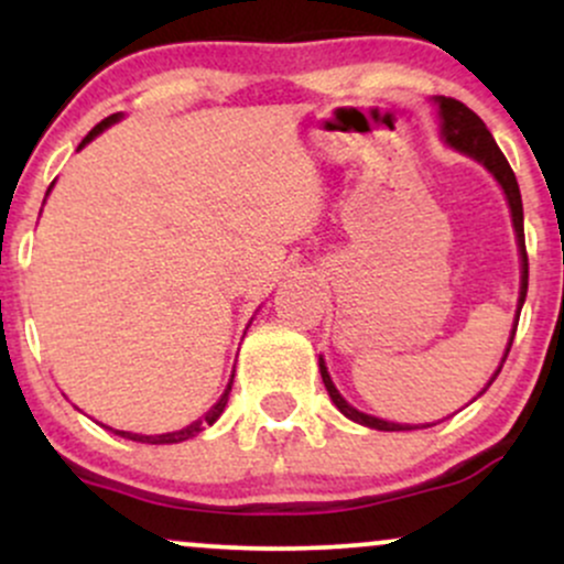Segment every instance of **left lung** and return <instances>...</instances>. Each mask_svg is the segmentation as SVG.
Instances as JSON below:
<instances>
[{"label": "left lung", "mask_w": 564, "mask_h": 564, "mask_svg": "<svg viewBox=\"0 0 564 564\" xmlns=\"http://www.w3.org/2000/svg\"><path fill=\"white\" fill-rule=\"evenodd\" d=\"M435 100L440 106V119H443L445 142H448L451 148H456V151L467 153V156L477 159L480 164H485V170L494 174V177L498 180V185H501L503 193H507L511 219H514V230H517V243H520V254H522V286H520V307H517V318H520L522 302H525V294H528V251H525V228H522L520 185H517V177H514V172H511L507 156H503L501 148L496 145L494 134H490L488 127L482 124L480 116L471 111V108L464 106L462 100H456V97H435ZM514 332H517V328H511V339L507 345V355L511 349V341H514ZM507 355H503V360H507ZM503 360H501V366H503ZM501 366H498V371H501ZM498 371L494 373V377H490L488 384H494ZM321 377H323V384H326V390H328V394H332L336 408H339V411L345 413L347 419H352V422L371 426V430H384V432L413 430V426H408V424H392V422H384V419L368 416V413H360L358 408L349 405L347 400L339 394V390L334 387V381H332V377H328L326 366H323V358H321Z\"/></svg>", "instance_id": "left-lung-1"}]
</instances>
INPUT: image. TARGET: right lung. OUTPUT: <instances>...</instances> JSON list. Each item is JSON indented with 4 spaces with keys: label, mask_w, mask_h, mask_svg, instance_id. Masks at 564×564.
<instances>
[{
    "label": "right lung",
    "mask_w": 564,
    "mask_h": 564,
    "mask_svg": "<svg viewBox=\"0 0 564 564\" xmlns=\"http://www.w3.org/2000/svg\"><path fill=\"white\" fill-rule=\"evenodd\" d=\"M121 116L119 113H113V116H108V119H102L100 124H97L93 132L87 134V138L82 140V145L79 148H84L87 145L89 140L95 138V134H100L102 129L106 127H111L113 121H119ZM230 387H232V381L228 384V390H225V394L223 398H219V403L212 408L209 413H206L204 419H200V422H196V424H191V426H185V430H180V432H170V435H132V432H116V435H121V437H127V440H134V443H151V445H164V443H183V440H187V437H196L200 430H204V426H212L219 419V413L225 411V403H228V394H230Z\"/></svg>",
    "instance_id": "1"
}]
</instances>
